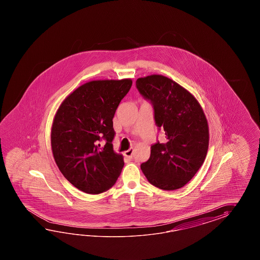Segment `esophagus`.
<instances>
[{"instance_id":"esophagus-1","label":"esophagus","mask_w":260,"mask_h":260,"mask_svg":"<svg viewBox=\"0 0 260 260\" xmlns=\"http://www.w3.org/2000/svg\"><path fill=\"white\" fill-rule=\"evenodd\" d=\"M124 155L129 158V159H132L133 155H134V149L133 148H130V149L126 150V151H124Z\"/></svg>"}]
</instances>
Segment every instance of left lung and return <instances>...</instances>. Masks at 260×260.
Returning a JSON list of instances; mask_svg holds the SVG:
<instances>
[{
  "instance_id": "obj_1",
  "label": "left lung",
  "mask_w": 260,
  "mask_h": 260,
  "mask_svg": "<svg viewBox=\"0 0 260 260\" xmlns=\"http://www.w3.org/2000/svg\"><path fill=\"white\" fill-rule=\"evenodd\" d=\"M136 87L152 106L155 124L166 135V142L157 140L151 145L149 160L141 165V170L157 188H182L206 157L209 131L205 113L193 95L169 78H139Z\"/></svg>"
}]
</instances>
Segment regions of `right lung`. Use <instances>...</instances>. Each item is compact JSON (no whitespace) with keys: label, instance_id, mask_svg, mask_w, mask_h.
I'll return each instance as SVG.
<instances>
[{"label":"right lung","instance_id":"right-lung-1","mask_svg":"<svg viewBox=\"0 0 260 260\" xmlns=\"http://www.w3.org/2000/svg\"><path fill=\"white\" fill-rule=\"evenodd\" d=\"M132 80L84 83L62 102L55 114L51 144L56 166L85 193L104 192L115 184L124 166L112 148V119L132 86ZM106 140L102 147L100 142Z\"/></svg>","mask_w":260,"mask_h":260}]
</instances>
